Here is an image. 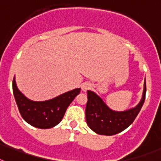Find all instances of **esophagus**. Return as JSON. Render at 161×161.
<instances>
[{
	"mask_svg": "<svg viewBox=\"0 0 161 161\" xmlns=\"http://www.w3.org/2000/svg\"><path fill=\"white\" fill-rule=\"evenodd\" d=\"M81 88H82V91H83V92H87V90L91 88V84L89 83H87V82L82 83Z\"/></svg>",
	"mask_w": 161,
	"mask_h": 161,
	"instance_id": "1",
	"label": "esophagus"
}]
</instances>
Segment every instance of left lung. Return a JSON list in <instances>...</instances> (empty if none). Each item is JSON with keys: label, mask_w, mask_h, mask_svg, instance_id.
<instances>
[{"label": "left lung", "mask_w": 161, "mask_h": 161, "mask_svg": "<svg viewBox=\"0 0 161 161\" xmlns=\"http://www.w3.org/2000/svg\"><path fill=\"white\" fill-rule=\"evenodd\" d=\"M146 79L142 100L135 108L118 112L112 110L100 97L92 91H87L86 121L87 126L99 135L112 136L121 132L132 123L142 109L146 99Z\"/></svg>", "instance_id": "8db88e82"}]
</instances>
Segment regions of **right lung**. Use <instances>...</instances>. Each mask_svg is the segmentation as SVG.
Returning <instances> with one entry per match:
<instances>
[{
  "label": "right lung",
  "instance_id": "obj_1",
  "mask_svg": "<svg viewBox=\"0 0 161 161\" xmlns=\"http://www.w3.org/2000/svg\"><path fill=\"white\" fill-rule=\"evenodd\" d=\"M12 86L13 93L21 117L27 123L40 129H49L58 125L62 121L68 107L81 90L75 88L54 98L36 102L27 98L18 89L15 77Z\"/></svg>",
  "mask_w": 161,
  "mask_h": 161
}]
</instances>
